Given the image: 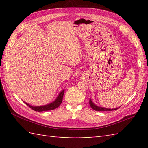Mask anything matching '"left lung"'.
Wrapping results in <instances>:
<instances>
[{
  "label": "left lung",
  "instance_id": "left-lung-1",
  "mask_svg": "<svg viewBox=\"0 0 148 148\" xmlns=\"http://www.w3.org/2000/svg\"><path fill=\"white\" fill-rule=\"evenodd\" d=\"M90 106L91 108H92L93 110H95V111H114V110H116L118 109V108H116V109H106L104 108H101V107H98L96 105L94 104V103L92 102V100L91 99H90Z\"/></svg>",
  "mask_w": 148,
  "mask_h": 148
}]
</instances>
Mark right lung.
Returning a JSON list of instances; mask_svg holds the SVG:
<instances>
[{
	"label": "right lung",
	"instance_id": "1",
	"mask_svg": "<svg viewBox=\"0 0 148 148\" xmlns=\"http://www.w3.org/2000/svg\"><path fill=\"white\" fill-rule=\"evenodd\" d=\"M64 90H63L62 92L59 94L58 97H57V99H56L55 102H52L51 103H49V104L46 105V106H39V107H34L30 106L29 104H28L26 102L25 104H27L28 106L30 108L33 109L34 111H38V112H41V111H51V110L55 109L56 108H58L60 105L61 104V103L62 102V99H63V96H64Z\"/></svg>",
	"mask_w": 148,
	"mask_h": 148
}]
</instances>
